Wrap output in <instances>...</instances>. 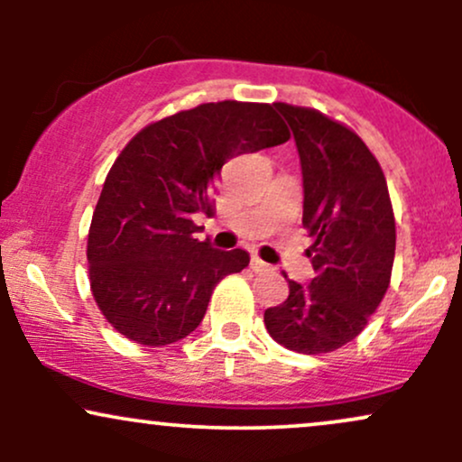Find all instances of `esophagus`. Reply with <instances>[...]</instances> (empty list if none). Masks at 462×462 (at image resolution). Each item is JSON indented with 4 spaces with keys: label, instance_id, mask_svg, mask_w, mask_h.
<instances>
[{
    "label": "esophagus",
    "instance_id": "esophagus-1",
    "mask_svg": "<svg viewBox=\"0 0 462 462\" xmlns=\"http://www.w3.org/2000/svg\"><path fill=\"white\" fill-rule=\"evenodd\" d=\"M252 269H254V272H272V267H269V264L264 261H261L258 256L252 258Z\"/></svg>",
    "mask_w": 462,
    "mask_h": 462
}]
</instances>
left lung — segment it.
<instances>
[{
	"label": "left lung",
	"mask_w": 462,
	"mask_h": 462,
	"mask_svg": "<svg viewBox=\"0 0 462 462\" xmlns=\"http://www.w3.org/2000/svg\"><path fill=\"white\" fill-rule=\"evenodd\" d=\"M273 106L298 145L301 224L312 236L306 254L315 278L306 286L289 280V298L264 310V326L286 349L334 352L365 330L389 289L395 258L389 187L356 132L315 108Z\"/></svg>",
	"instance_id": "left-lung-1"
}]
</instances>
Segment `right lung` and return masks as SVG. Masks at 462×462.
I'll return each instance as SVG.
<instances>
[{
	"instance_id": "1",
	"label": "right lung",
	"mask_w": 462,
	"mask_h": 462,
	"mask_svg": "<svg viewBox=\"0 0 462 462\" xmlns=\"http://www.w3.org/2000/svg\"><path fill=\"white\" fill-rule=\"evenodd\" d=\"M289 139L273 104L226 99L153 121L124 147L87 243L93 298L116 332L161 347L199 326L217 282L245 269L249 254L195 238L193 215H213L230 158Z\"/></svg>"
}]
</instances>
